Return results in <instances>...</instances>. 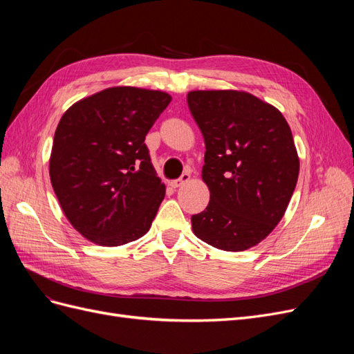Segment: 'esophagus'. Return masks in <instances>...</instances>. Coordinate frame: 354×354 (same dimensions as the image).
Here are the masks:
<instances>
[{
	"instance_id": "obj_1",
	"label": "esophagus",
	"mask_w": 354,
	"mask_h": 354,
	"mask_svg": "<svg viewBox=\"0 0 354 354\" xmlns=\"http://www.w3.org/2000/svg\"><path fill=\"white\" fill-rule=\"evenodd\" d=\"M189 180H190V173H187V171H186V173L181 174V177H180V178L174 180L173 183H171V186H173L174 189H177V187H181V186H183V185H186Z\"/></svg>"
}]
</instances>
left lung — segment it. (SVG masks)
I'll list each match as a JSON object with an SVG mask.
<instances>
[{
    "label": "left lung",
    "mask_w": 354,
    "mask_h": 354,
    "mask_svg": "<svg viewBox=\"0 0 354 354\" xmlns=\"http://www.w3.org/2000/svg\"><path fill=\"white\" fill-rule=\"evenodd\" d=\"M187 104L205 142L202 180L209 189L192 229L214 248L248 250L282 220L297 186L291 128L274 106L246 91L195 90Z\"/></svg>",
    "instance_id": "8db88e82"
}]
</instances>
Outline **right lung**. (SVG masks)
Segmentation results:
<instances>
[{
	"label": "right lung",
	"instance_id": "1",
	"mask_svg": "<svg viewBox=\"0 0 354 354\" xmlns=\"http://www.w3.org/2000/svg\"><path fill=\"white\" fill-rule=\"evenodd\" d=\"M169 102L164 91L112 87L63 113L50 180L63 214L85 239L120 246L151 229L165 185L145 138Z\"/></svg>",
	"mask_w": 354,
	"mask_h": 354
}]
</instances>
